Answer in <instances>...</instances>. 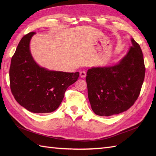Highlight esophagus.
Masks as SVG:
<instances>
[{
    "label": "esophagus",
    "mask_w": 156,
    "mask_h": 156,
    "mask_svg": "<svg viewBox=\"0 0 156 156\" xmlns=\"http://www.w3.org/2000/svg\"><path fill=\"white\" fill-rule=\"evenodd\" d=\"M87 75V72L85 71H81V72H80V76H81L82 78L85 77Z\"/></svg>",
    "instance_id": "1"
}]
</instances>
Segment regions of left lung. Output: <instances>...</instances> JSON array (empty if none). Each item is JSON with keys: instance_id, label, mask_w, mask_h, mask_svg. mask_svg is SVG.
Returning a JSON list of instances; mask_svg holds the SVG:
<instances>
[{"instance_id": "left-lung-1", "label": "left lung", "mask_w": 156, "mask_h": 156, "mask_svg": "<svg viewBox=\"0 0 156 156\" xmlns=\"http://www.w3.org/2000/svg\"><path fill=\"white\" fill-rule=\"evenodd\" d=\"M119 62L87 71L88 96L96 115L109 116L127 111L138 98L145 75L142 50L133 38Z\"/></svg>"}]
</instances>
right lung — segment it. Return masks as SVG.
Returning <instances> with one entry per match:
<instances>
[{"label": "right lung", "mask_w": 156, "mask_h": 156, "mask_svg": "<svg viewBox=\"0 0 156 156\" xmlns=\"http://www.w3.org/2000/svg\"><path fill=\"white\" fill-rule=\"evenodd\" d=\"M35 34L32 32L23 36L12 56L10 88L19 104L28 111L49 113L58 108L66 90L77 81L79 73L49 70L37 64L30 49Z\"/></svg>", "instance_id": "right-lung-1"}]
</instances>
